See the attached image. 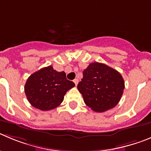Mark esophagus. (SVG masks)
Here are the masks:
<instances>
[{
	"instance_id": "obj_1",
	"label": "esophagus",
	"mask_w": 151,
	"mask_h": 151,
	"mask_svg": "<svg viewBox=\"0 0 151 151\" xmlns=\"http://www.w3.org/2000/svg\"><path fill=\"white\" fill-rule=\"evenodd\" d=\"M78 82H79L78 79H74V83H75L76 86H77V84H78Z\"/></svg>"
}]
</instances>
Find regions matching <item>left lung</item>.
I'll return each mask as SVG.
<instances>
[{
	"label": "left lung",
	"mask_w": 151,
	"mask_h": 151,
	"mask_svg": "<svg viewBox=\"0 0 151 151\" xmlns=\"http://www.w3.org/2000/svg\"><path fill=\"white\" fill-rule=\"evenodd\" d=\"M77 88L84 102L92 110L103 112L115 107L124 89V81L115 69L100 63H92L83 72Z\"/></svg>",
	"instance_id": "8db88e82"
}]
</instances>
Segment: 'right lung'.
<instances>
[{"instance_id":"add662e5","label":"right lung","mask_w":151,"mask_h":151,"mask_svg":"<svg viewBox=\"0 0 151 151\" xmlns=\"http://www.w3.org/2000/svg\"><path fill=\"white\" fill-rule=\"evenodd\" d=\"M74 86L72 81L66 79L64 71L58 72L50 65L28 77L24 91L31 105L40 110L47 111L60 106L66 92Z\"/></svg>"}]
</instances>
